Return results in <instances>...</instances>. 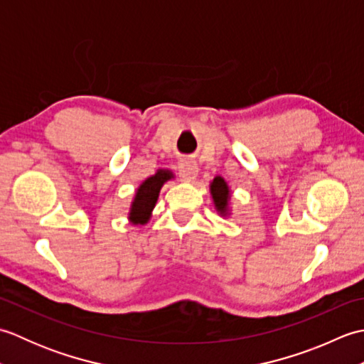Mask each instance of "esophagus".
I'll list each match as a JSON object with an SVG mask.
<instances>
[{
  "instance_id": "esophagus-1",
  "label": "esophagus",
  "mask_w": 364,
  "mask_h": 364,
  "mask_svg": "<svg viewBox=\"0 0 364 364\" xmlns=\"http://www.w3.org/2000/svg\"><path fill=\"white\" fill-rule=\"evenodd\" d=\"M178 172H180V176L183 181H194L197 175H198V167L194 161H183L180 167H178Z\"/></svg>"
}]
</instances>
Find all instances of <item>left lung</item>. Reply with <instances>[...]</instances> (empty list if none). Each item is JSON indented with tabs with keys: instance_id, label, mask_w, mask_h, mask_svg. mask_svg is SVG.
Masks as SVG:
<instances>
[{
	"instance_id": "1",
	"label": "left lung",
	"mask_w": 364,
	"mask_h": 364,
	"mask_svg": "<svg viewBox=\"0 0 364 364\" xmlns=\"http://www.w3.org/2000/svg\"><path fill=\"white\" fill-rule=\"evenodd\" d=\"M210 194L213 198L214 210L218 211L220 218H223V219L230 218L231 215V206H230L231 189L228 186V183L225 181V178L220 175L214 176V180L210 183Z\"/></svg>"
}]
</instances>
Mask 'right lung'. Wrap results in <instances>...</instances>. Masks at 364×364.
Masks as SVG:
<instances>
[{"instance_id":"right-lung-1","label":"right lung","mask_w":364,"mask_h":364,"mask_svg":"<svg viewBox=\"0 0 364 364\" xmlns=\"http://www.w3.org/2000/svg\"><path fill=\"white\" fill-rule=\"evenodd\" d=\"M175 180V173L170 168H158L151 176L139 184L133 200H131L128 220L133 225H146L159 198V192L167 181Z\"/></svg>"}]
</instances>
